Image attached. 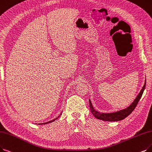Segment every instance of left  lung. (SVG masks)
<instances>
[{
	"label": "left lung",
	"instance_id": "obj_1",
	"mask_svg": "<svg viewBox=\"0 0 152 152\" xmlns=\"http://www.w3.org/2000/svg\"><path fill=\"white\" fill-rule=\"evenodd\" d=\"M145 86H146V80H145V84H144L142 89L141 90L139 94L137 95V98L135 99V100L133 101V102L129 107H128L125 109H124V110H120V111H118L116 112H113V113H100V112H98L97 111H96L93 108L92 103H91V101L89 100L90 112H92V113L94 115V117L96 118L103 120V121H107V122H115V121H120V120H124L126 117H128L129 115L133 110H134V109L137 107L140 99H141V97L142 96L143 91L145 88Z\"/></svg>",
	"mask_w": 152,
	"mask_h": 152
}]
</instances>
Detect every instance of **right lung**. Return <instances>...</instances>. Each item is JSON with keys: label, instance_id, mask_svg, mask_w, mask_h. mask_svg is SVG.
Instances as JSON below:
<instances>
[{"label": "right lung", "instance_id": "right-lung-1", "mask_svg": "<svg viewBox=\"0 0 152 152\" xmlns=\"http://www.w3.org/2000/svg\"><path fill=\"white\" fill-rule=\"evenodd\" d=\"M61 114H62V113H60V115H59V116H58V117H57L56 118H55V119H53V120H50V121H49V122H45V123H43V124H42H42H48V123H51V122H53V121H55V120H56L57 118H58V117H59L60 116V115H61Z\"/></svg>", "mask_w": 152, "mask_h": 152}]
</instances>
